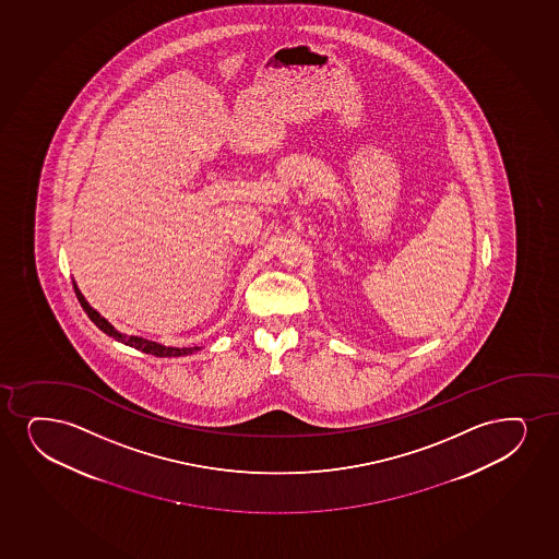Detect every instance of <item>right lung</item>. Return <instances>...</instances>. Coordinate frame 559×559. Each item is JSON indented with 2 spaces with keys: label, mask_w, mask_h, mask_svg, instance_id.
<instances>
[{
  "label": "right lung",
  "mask_w": 559,
  "mask_h": 559,
  "mask_svg": "<svg viewBox=\"0 0 559 559\" xmlns=\"http://www.w3.org/2000/svg\"><path fill=\"white\" fill-rule=\"evenodd\" d=\"M73 288H75L79 304H81V307H83L84 312L88 314L92 322H94L99 330L104 331V333H107L109 337L118 341V343H124V345L131 346V348H138V350L145 352V354H152V356H158V358H177V356H188V354H193V352L200 350V346H190V348L182 346V348H177V346L162 345V343H156V341L138 337V335H126V333H120V331L115 330V325L110 324L107 318L102 317V314H99V312H97V310L86 301V297L83 296V292L79 289L75 281H73Z\"/></svg>",
  "instance_id": "right-lung-1"
}]
</instances>
